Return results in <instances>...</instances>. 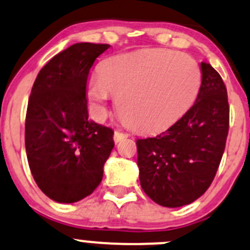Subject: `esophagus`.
I'll list each match as a JSON object with an SVG mask.
<instances>
[{
    "label": "esophagus",
    "instance_id": "34e87169",
    "mask_svg": "<svg viewBox=\"0 0 250 250\" xmlns=\"http://www.w3.org/2000/svg\"><path fill=\"white\" fill-rule=\"evenodd\" d=\"M127 137V135L124 132H120V131H115L114 132V142L118 143V142H122L123 140H125V138Z\"/></svg>",
    "mask_w": 250,
    "mask_h": 250
}]
</instances>
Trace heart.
I'll return each instance as SVG.
<instances>
[{"mask_svg":"<svg viewBox=\"0 0 250 250\" xmlns=\"http://www.w3.org/2000/svg\"><path fill=\"white\" fill-rule=\"evenodd\" d=\"M202 85L200 66L172 49H143L113 56L87 84V100L96 115L118 94L123 119L140 132H158L179 120L196 101Z\"/></svg>","mask_w":250,"mask_h":250,"instance_id":"b5f03b06","label":"heart"}]
</instances>
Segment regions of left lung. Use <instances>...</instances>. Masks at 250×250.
Masks as SVG:
<instances>
[{
    "instance_id": "obj_1",
    "label": "left lung",
    "mask_w": 250,
    "mask_h": 250,
    "mask_svg": "<svg viewBox=\"0 0 250 250\" xmlns=\"http://www.w3.org/2000/svg\"><path fill=\"white\" fill-rule=\"evenodd\" d=\"M202 85L194 106L155 137L137 140L143 191L164 207L194 202L214 179L225 150L230 107L220 74L201 62Z\"/></svg>"
}]
</instances>
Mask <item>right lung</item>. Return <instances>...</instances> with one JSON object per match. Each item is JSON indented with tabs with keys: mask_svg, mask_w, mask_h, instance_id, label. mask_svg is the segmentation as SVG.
Listing matches in <instances>:
<instances>
[{
	"mask_svg": "<svg viewBox=\"0 0 250 250\" xmlns=\"http://www.w3.org/2000/svg\"><path fill=\"white\" fill-rule=\"evenodd\" d=\"M109 44L76 43L48 61L29 99L25 148L33 179L49 199L73 203L102 181L113 130L89 120L86 83Z\"/></svg>",
	"mask_w": 250,
	"mask_h": 250,
	"instance_id": "1",
	"label": "right lung"
}]
</instances>
